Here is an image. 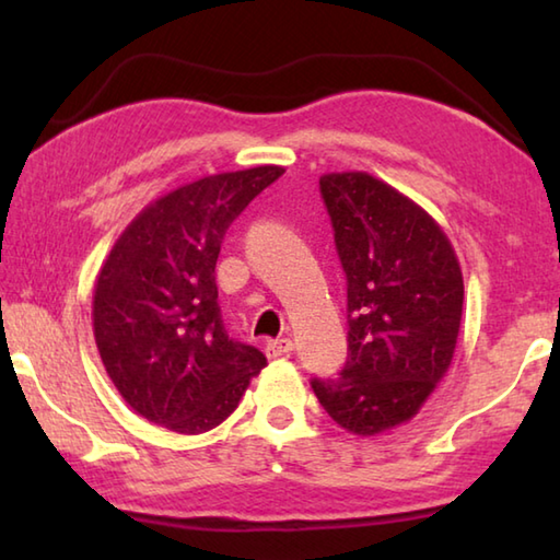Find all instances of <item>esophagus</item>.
<instances>
[{"instance_id": "1", "label": "esophagus", "mask_w": 560, "mask_h": 560, "mask_svg": "<svg viewBox=\"0 0 560 560\" xmlns=\"http://www.w3.org/2000/svg\"><path fill=\"white\" fill-rule=\"evenodd\" d=\"M267 355L269 359H281V355H289L293 351V341L291 339H273V341H267Z\"/></svg>"}]
</instances>
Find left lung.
Instances as JSON below:
<instances>
[{"label": "left lung", "instance_id": "1", "mask_svg": "<svg viewBox=\"0 0 560 560\" xmlns=\"http://www.w3.org/2000/svg\"><path fill=\"white\" fill-rule=\"evenodd\" d=\"M347 273L349 359L313 380L325 411L355 435L411 421L455 355L464 281L438 221L377 177H319Z\"/></svg>", "mask_w": 560, "mask_h": 560}]
</instances>
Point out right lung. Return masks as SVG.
Returning <instances> with one entry per match:
<instances>
[{
    "label": "right lung",
    "instance_id": "obj_1",
    "mask_svg": "<svg viewBox=\"0 0 560 560\" xmlns=\"http://www.w3.org/2000/svg\"><path fill=\"white\" fill-rule=\"evenodd\" d=\"M281 175L257 165L177 187L141 209L105 257L93 337L113 385L147 421L207 433L267 365L225 331L213 269L229 225Z\"/></svg>",
    "mask_w": 560,
    "mask_h": 560
}]
</instances>
